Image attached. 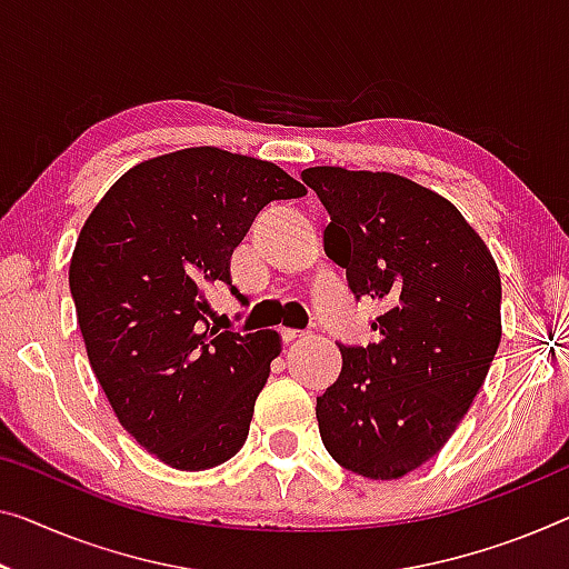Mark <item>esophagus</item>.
I'll return each mask as SVG.
<instances>
[{
    "mask_svg": "<svg viewBox=\"0 0 569 569\" xmlns=\"http://www.w3.org/2000/svg\"><path fill=\"white\" fill-rule=\"evenodd\" d=\"M281 335H283L286 342H296V339H303V337H307L303 332H296V329H283Z\"/></svg>",
    "mask_w": 569,
    "mask_h": 569,
    "instance_id": "obj_1",
    "label": "esophagus"
}]
</instances>
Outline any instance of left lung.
<instances>
[{
    "mask_svg": "<svg viewBox=\"0 0 569 569\" xmlns=\"http://www.w3.org/2000/svg\"><path fill=\"white\" fill-rule=\"evenodd\" d=\"M325 252L355 299L380 301L378 342L339 345L342 372L317 398L327 452L370 480L431 460L478 396L501 342V276L455 203L396 173L317 166Z\"/></svg>",
    "mask_w": 569,
    "mask_h": 569,
    "instance_id": "8db88e82",
    "label": "left lung"
}]
</instances>
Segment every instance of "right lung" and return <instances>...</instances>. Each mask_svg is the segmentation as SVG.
Here are the masks:
<instances>
[{"label":"right lung","mask_w":569,"mask_h":569,"mask_svg":"<svg viewBox=\"0 0 569 569\" xmlns=\"http://www.w3.org/2000/svg\"><path fill=\"white\" fill-rule=\"evenodd\" d=\"M301 197L268 160L186 148L130 168L83 224L68 286L91 370L134 442L176 470L222 465L248 439L281 337L209 327L207 291H237L230 258L252 219Z\"/></svg>","instance_id":"1"}]
</instances>
